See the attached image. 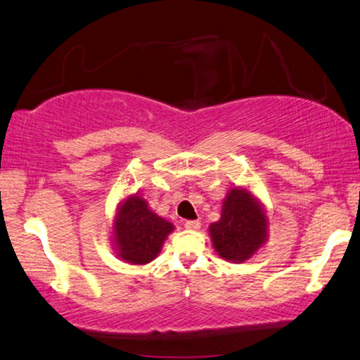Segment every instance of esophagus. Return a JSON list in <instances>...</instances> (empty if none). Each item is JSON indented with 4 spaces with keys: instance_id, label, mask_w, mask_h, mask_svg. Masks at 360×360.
Masks as SVG:
<instances>
[{
    "instance_id": "34e87169",
    "label": "esophagus",
    "mask_w": 360,
    "mask_h": 360,
    "mask_svg": "<svg viewBox=\"0 0 360 360\" xmlns=\"http://www.w3.org/2000/svg\"><path fill=\"white\" fill-rule=\"evenodd\" d=\"M201 226V222L199 220H185V229L188 230H198Z\"/></svg>"
}]
</instances>
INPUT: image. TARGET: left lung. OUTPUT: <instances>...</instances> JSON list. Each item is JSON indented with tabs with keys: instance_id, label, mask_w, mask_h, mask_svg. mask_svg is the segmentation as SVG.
<instances>
[{
	"instance_id": "8db88e82",
	"label": "left lung",
	"mask_w": 360,
	"mask_h": 360,
	"mask_svg": "<svg viewBox=\"0 0 360 360\" xmlns=\"http://www.w3.org/2000/svg\"><path fill=\"white\" fill-rule=\"evenodd\" d=\"M267 219L245 190H231L224 201L222 217L209 226L219 256L243 262L256 252L265 240Z\"/></svg>"
}]
</instances>
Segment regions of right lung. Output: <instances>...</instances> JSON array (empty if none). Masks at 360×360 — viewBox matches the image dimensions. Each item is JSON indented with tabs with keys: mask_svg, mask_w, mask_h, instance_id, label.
Listing matches in <instances>:
<instances>
[{
	"mask_svg": "<svg viewBox=\"0 0 360 360\" xmlns=\"http://www.w3.org/2000/svg\"><path fill=\"white\" fill-rule=\"evenodd\" d=\"M172 230V224L149 211L145 199L131 196L119 209L115 220L119 256L130 264L151 262Z\"/></svg>",
	"mask_w": 360,
	"mask_h": 360,
	"instance_id": "obj_1",
	"label": "right lung"
}]
</instances>
